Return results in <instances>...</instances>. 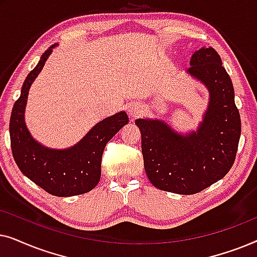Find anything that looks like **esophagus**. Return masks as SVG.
<instances>
[{"label": "esophagus", "instance_id": "esophagus-1", "mask_svg": "<svg viewBox=\"0 0 257 257\" xmlns=\"http://www.w3.org/2000/svg\"><path fill=\"white\" fill-rule=\"evenodd\" d=\"M140 113H142V107H140L139 105H131V106L128 107V114L131 115V117L136 118L138 117Z\"/></svg>", "mask_w": 257, "mask_h": 257}]
</instances>
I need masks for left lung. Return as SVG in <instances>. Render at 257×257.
<instances>
[{"label":"left lung","instance_id":"left-lung-1","mask_svg":"<svg viewBox=\"0 0 257 257\" xmlns=\"http://www.w3.org/2000/svg\"><path fill=\"white\" fill-rule=\"evenodd\" d=\"M187 71L208 87V110L196 132L175 133L161 120L137 119L147 178L154 187L195 194L222 179L233 166L241 136L230 77L213 48L195 51Z\"/></svg>","mask_w":257,"mask_h":257}]
</instances>
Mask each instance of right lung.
<instances>
[{
  "label": "right lung",
  "mask_w": 257,
  "mask_h": 257,
  "mask_svg": "<svg viewBox=\"0 0 257 257\" xmlns=\"http://www.w3.org/2000/svg\"><path fill=\"white\" fill-rule=\"evenodd\" d=\"M52 45L42 55L38 64L24 80L19 99L14 104L10 117V145L13 157L21 172L55 196L84 194L96 187L100 180L101 157L108 140L128 122L125 112L105 118L77 144L66 150H51L33 139L24 122L28 93Z\"/></svg>",
  "instance_id": "right-lung-1"
}]
</instances>
